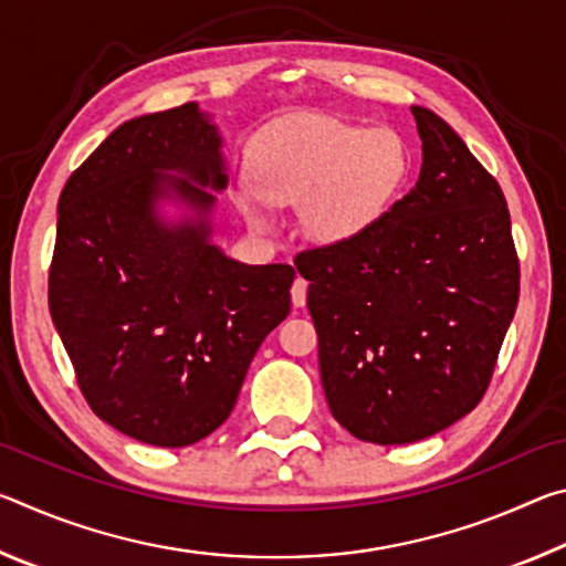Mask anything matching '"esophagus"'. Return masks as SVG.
I'll list each match as a JSON object with an SVG mask.
<instances>
[{"label":"esophagus","instance_id":"esophagus-1","mask_svg":"<svg viewBox=\"0 0 566 566\" xmlns=\"http://www.w3.org/2000/svg\"><path fill=\"white\" fill-rule=\"evenodd\" d=\"M306 286H310V282H306L304 276H296L294 284H292V302H294V306H304L306 304Z\"/></svg>","mask_w":566,"mask_h":566}]
</instances>
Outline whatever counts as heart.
<instances>
[{
	"mask_svg": "<svg viewBox=\"0 0 566 566\" xmlns=\"http://www.w3.org/2000/svg\"><path fill=\"white\" fill-rule=\"evenodd\" d=\"M407 175L405 147L381 127L306 117L284 124L254 155L256 195L239 197L249 222L270 229L266 205H302V229L342 244L385 214Z\"/></svg>",
	"mask_w": 566,
	"mask_h": 566,
	"instance_id": "1",
	"label": "heart"
}]
</instances>
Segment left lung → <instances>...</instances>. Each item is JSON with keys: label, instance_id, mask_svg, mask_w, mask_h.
<instances>
[{"label": "left lung", "instance_id": "8db88e82", "mask_svg": "<svg viewBox=\"0 0 566 566\" xmlns=\"http://www.w3.org/2000/svg\"><path fill=\"white\" fill-rule=\"evenodd\" d=\"M411 114L415 189L361 234L294 260L332 415L385 447L442 432L479 405L520 302L502 187L442 117Z\"/></svg>", "mask_w": 566, "mask_h": 566}]
</instances>
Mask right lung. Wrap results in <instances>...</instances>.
<instances>
[{"label": "right lung", "instance_id": "obj_1", "mask_svg": "<svg viewBox=\"0 0 566 566\" xmlns=\"http://www.w3.org/2000/svg\"><path fill=\"white\" fill-rule=\"evenodd\" d=\"M224 187L222 137L189 102L124 122L60 195L52 322L94 415L145 444L212 434L290 314V264H242L212 244ZM161 198L192 214L165 223Z\"/></svg>", "mask_w": 566, "mask_h": 566}]
</instances>
